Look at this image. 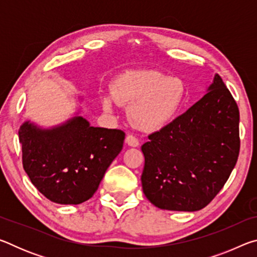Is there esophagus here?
Instances as JSON below:
<instances>
[{"label":"esophagus","instance_id":"obj_1","mask_svg":"<svg viewBox=\"0 0 257 257\" xmlns=\"http://www.w3.org/2000/svg\"><path fill=\"white\" fill-rule=\"evenodd\" d=\"M125 143L132 147H137L139 145V141L134 136V135H128V136L125 137Z\"/></svg>","mask_w":257,"mask_h":257}]
</instances>
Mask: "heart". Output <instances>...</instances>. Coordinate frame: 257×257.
<instances>
[{"label": "heart", "mask_w": 257, "mask_h": 257, "mask_svg": "<svg viewBox=\"0 0 257 257\" xmlns=\"http://www.w3.org/2000/svg\"><path fill=\"white\" fill-rule=\"evenodd\" d=\"M104 110L113 111L120 104L130 105L132 124L142 132L163 129L178 118L187 101V87L180 78L155 70H133L113 81L112 93L101 97Z\"/></svg>", "instance_id": "obj_1"}]
</instances>
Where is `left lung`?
Returning <instances> with one entry per match:
<instances>
[{
    "instance_id": "obj_1",
    "label": "left lung",
    "mask_w": 257,
    "mask_h": 257,
    "mask_svg": "<svg viewBox=\"0 0 257 257\" xmlns=\"http://www.w3.org/2000/svg\"><path fill=\"white\" fill-rule=\"evenodd\" d=\"M206 92L142 146L143 191L162 210H202L222 189L237 163V103L219 75Z\"/></svg>"
}]
</instances>
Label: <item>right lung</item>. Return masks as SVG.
<instances>
[{"mask_svg":"<svg viewBox=\"0 0 257 257\" xmlns=\"http://www.w3.org/2000/svg\"><path fill=\"white\" fill-rule=\"evenodd\" d=\"M19 141L24 169L38 191L51 202L77 205L97 190L122 150L124 133L92 127L77 113L52 128L26 121L19 129Z\"/></svg>","mask_w":257,"mask_h":257,"instance_id":"right-lung-1","label":"right lung"}]
</instances>
